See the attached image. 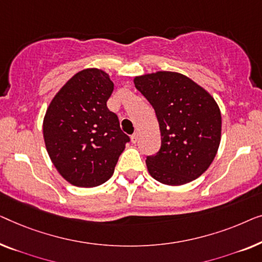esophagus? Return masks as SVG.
Returning a JSON list of instances; mask_svg holds the SVG:
<instances>
[{
	"instance_id": "esophagus-1",
	"label": "esophagus",
	"mask_w": 262,
	"mask_h": 262,
	"mask_svg": "<svg viewBox=\"0 0 262 262\" xmlns=\"http://www.w3.org/2000/svg\"><path fill=\"white\" fill-rule=\"evenodd\" d=\"M138 140H139V133H138V132H135L134 134L132 135V142H133V143L138 142Z\"/></svg>"
}]
</instances>
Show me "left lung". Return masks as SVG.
<instances>
[{"mask_svg":"<svg viewBox=\"0 0 262 262\" xmlns=\"http://www.w3.org/2000/svg\"><path fill=\"white\" fill-rule=\"evenodd\" d=\"M156 110L161 147L147 157L149 174L166 185H184L209 168L221 142L222 117L211 95L189 77L158 71L134 78Z\"/></svg>","mask_w":262,"mask_h":262,"instance_id":"left-lung-1","label":"left lung"}]
</instances>
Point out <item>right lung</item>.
Here are the masks:
<instances>
[{
  "label": "right lung",
  "mask_w": 262,
  "mask_h": 262,
  "mask_svg": "<svg viewBox=\"0 0 262 262\" xmlns=\"http://www.w3.org/2000/svg\"><path fill=\"white\" fill-rule=\"evenodd\" d=\"M114 90L109 75L85 69L71 77L46 110L42 123L47 153L62 178L78 187L105 183L129 136L106 106Z\"/></svg>",
  "instance_id": "obj_1"
}]
</instances>
